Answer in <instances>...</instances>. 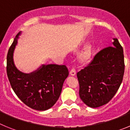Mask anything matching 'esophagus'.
Returning a JSON list of instances; mask_svg holds the SVG:
<instances>
[{
	"mask_svg": "<svg viewBox=\"0 0 130 130\" xmlns=\"http://www.w3.org/2000/svg\"><path fill=\"white\" fill-rule=\"evenodd\" d=\"M70 75L72 76H75L76 75V71H75V70L74 68H72L70 70Z\"/></svg>",
	"mask_w": 130,
	"mask_h": 130,
	"instance_id": "esophagus-1",
	"label": "esophagus"
}]
</instances>
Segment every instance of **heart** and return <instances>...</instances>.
I'll list each match as a JSON object with an SVG mask.
<instances>
[{
  "label": "heart",
  "mask_w": 130,
  "mask_h": 130,
  "mask_svg": "<svg viewBox=\"0 0 130 130\" xmlns=\"http://www.w3.org/2000/svg\"><path fill=\"white\" fill-rule=\"evenodd\" d=\"M94 54V46L90 43L86 44L77 55V60L82 65L88 64L92 61Z\"/></svg>",
  "instance_id": "b5f03b06"
}]
</instances>
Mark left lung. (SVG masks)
<instances>
[{"label": "left lung", "instance_id": "1", "mask_svg": "<svg viewBox=\"0 0 130 130\" xmlns=\"http://www.w3.org/2000/svg\"><path fill=\"white\" fill-rule=\"evenodd\" d=\"M112 46L102 49L87 67L77 73L79 96L88 107L107 104L115 95L124 73L123 49L114 38Z\"/></svg>", "mask_w": 130, "mask_h": 130}]
</instances>
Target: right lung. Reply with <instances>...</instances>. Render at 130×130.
Returning a JSON list of instances; mask_svg holds the SVG:
<instances>
[{
	"mask_svg": "<svg viewBox=\"0 0 130 130\" xmlns=\"http://www.w3.org/2000/svg\"><path fill=\"white\" fill-rule=\"evenodd\" d=\"M19 32L7 55L6 72L11 87L25 105L38 111H45L58 100L69 72L65 65H42L35 72L25 73L16 68L13 54Z\"/></svg>",
	"mask_w": 130,
	"mask_h": 130,
	"instance_id": "1",
	"label": "right lung"
}]
</instances>
